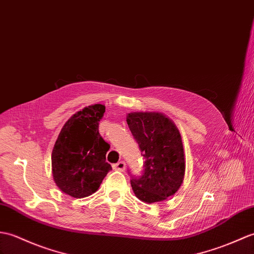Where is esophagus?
<instances>
[{
    "label": "esophagus",
    "instance_id": "esophagus-1",
    "mask_svg": "<svg viewBox=\"0 0 254 254\" xmlns=\"http://www.w3.org/2000/svg\"><path fill=\"white\" fill-rule=\"evenodd\" d=\"M114 169L117 171H125L126 170V162L125 161H119L116 164H114Z\"/></svg>",
    "mask_w": 254,
    "mask_h": 254
}]
</instances>
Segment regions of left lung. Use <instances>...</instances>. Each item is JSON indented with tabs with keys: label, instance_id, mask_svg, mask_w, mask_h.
<instances>
[{
	"label": "left lung",
	"instance_id": "8db88e82",
	"mask_svg": "<svg viewBox=\"0 0 254 254\" xmlns=\"http://www.w3.org/2000/svg\"><path fill=\"white\" fill-rule=\"evenodd\" d=\"M127 122L145 159L141 175H131L135 196L147 203L166 200L179 190L185 173L184 149L178 127L159 113L128 114Z\"/></svg>",
	"mask_w": 254,
	"mask_h": 254
}]
</instances>
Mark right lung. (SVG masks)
<instances>
[{
    "mask_svg": "<svg viewBox=\"0 0 254 254\" xmlns=\"http://www.w3.org/2000/svg\"><path fill=\"white\" fill-rule=\"evenodd\" d=\"M105 106L95 104L74 114L64 123L52 151L56 185L73 198L95 192L111 166L106 162L110 145L98 132Z\"/></svg>",
    "mask_w": 254,
    "mask_h": 254,
    "instance_id": "1",
    "label": "right lung"
}]
</instances>
